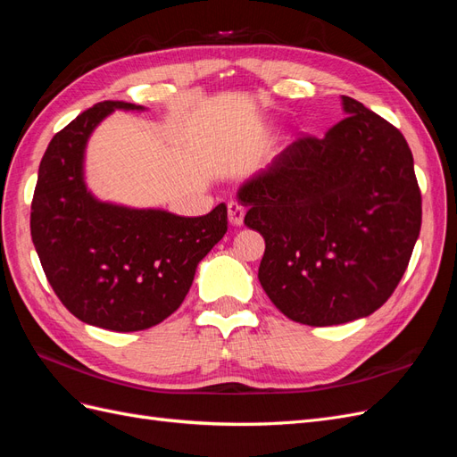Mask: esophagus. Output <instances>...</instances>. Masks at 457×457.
I'll use <instances>...</instances> for the list:
<instances>
[{
    "label": "esophagus",
    "instance_id": "34e87169",
    "mask_svg": "<svg viewBox=\"0 0 457 457\" xmlns=\"http://www.w3.org/2000/svg\"><path fill=\"white\" fill-rule=\"evenodd\" d=\"M245 207L238 202H228V220L234 227H240L244 223Z\"/></svg>",
    "mask_w": 457,
    "mask_h": 457
}]
</instances>
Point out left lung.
Segmentation results:
<instances>
[{
  "label": "left lung",
  "instance_id": "obj_1",
  "mask_svg": "<svg viewBox=\"0 0 457 457\" xmlns=\"http://www.w3.org/2000/svg\"><path fill=\"white\" fill-rule=\"evenodd\" d=\"M345 116L299 137L238 190L265 238L259 282L294 322L336 326L378 311L421 228L411 150L393 123L343 95Z\"/></svg>",
  "mask_w": 457,
  "mask_h": 457
}]
</instances>
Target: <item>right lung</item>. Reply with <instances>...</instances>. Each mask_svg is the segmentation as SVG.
Returning a JSON list of instances; mask_svg holds the SVG:
<instances>
[{
    "mask_svg": "<svg viewBox=\"0 0 457 457\" xmlns=\"http://www.w3.org/2000/svg\"><path fill=\"white\" fill-rule=\"evenodd\" d=\"M116 108L143 110L104 101L53 137L39 163L30 232L68 311L96 328L139 331L181 307L198 262L225 237L227 205L179 217L95 200L84 183V152L93 129Z\"/></svg>",
    "mask_w": 457,
    "mask_h": 457,
    "instance_id": "add662e5",
    "label": "right lung"
}]
</instances>
